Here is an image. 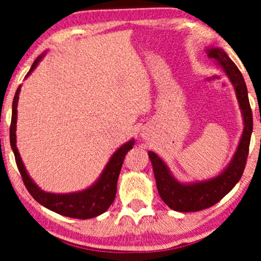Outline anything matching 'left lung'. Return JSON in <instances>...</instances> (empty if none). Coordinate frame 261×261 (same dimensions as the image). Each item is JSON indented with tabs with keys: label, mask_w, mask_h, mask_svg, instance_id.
I'll return each mask as SVG.
<instances>
[{
	"label": "left lung",
	"mask_w": 261,
	"mask_h": 261,
	"mask_svg": "<svg viewBox=\"0 0 261 261\" xmlns=\"http://www.w3.org/2000/svg\"><path fill=\"white\" fill-rule=\"evenodd\" d=\"M208 57L220 64L236 89L244 120V130L239 149L234 153L230 166L217 178L196 182V184H180L170 175L163 161L155 152L149 151V157L152 163L157 190L161 198L169 208L176 212H198L218 203L239 182L246 168L247 157L249 152L250 137L253 132V115L242 73L236 64L220 48H209Z\"/></svg>",
	"instance_id": "obj_1"
}]
</instances>
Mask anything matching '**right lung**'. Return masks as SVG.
Segmentation results:
<instances>
[{"mask_svg": "<svg viewBox=\"0 0 261 261\" xmlns=\"http://www.w3.org/2000/svg\"><path fill=\"white\" fill-rule=\"evenodd\" d=\"M42 59V57H38L32 64L30 71L28 72V77L30 75L32 70L36 67L38 62ZM19 92H20V86L18 87L15 92L14 100H13V110H12V121H11V129H9V140H11V146L13 152H14L15 162L20 172L21 179L24 181V185L27 186L28 191L34 197L38 203H41L43 207H46L50 211L56 212L58 214L65 215V217L76 218V219H89V218L98 217L108 211L116 197V190H117V179L120 175L122 165H123L124 157L127 152L134 145V140L128 141L124 145H122L114 153L111 160L109 161L108 166L102 172L100 178L95 182L92 188L85 190L81 192H75V194H66V195H56L50 192H44L41 189H38L30 176L25 170V167L22 165L20 156H19L17 145H15V124H17V105L19 99Z\"/></svg>", "mask_w": 261, "mask_h": 261, "instance_id": "right-lung-1", "label": "right lung"}]
</instances>
